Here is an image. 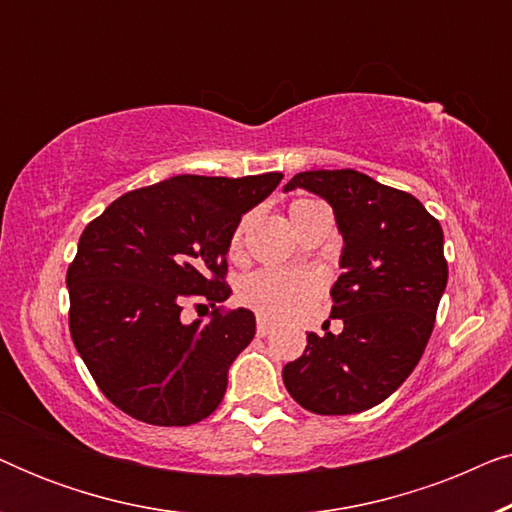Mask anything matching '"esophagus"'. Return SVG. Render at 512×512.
Listing matches in <instances>:
<instances>
[{
  "label": "esophagus",
  "mask_w": 512,
  "mask_h": 512,
  "mask_svg": "<svg viewBox=\"0 0 512 512\" xmlns=\"http://www.w3.org/2000/svg\"><path fill=\"white\" fill-rule=\"evenodd\" d=\"M256 333L261 335V338H265V335L272 333V324H270V321L258 317V321H256Z\"/></svg>",
  "instance_id": "1"
}]
</instances>
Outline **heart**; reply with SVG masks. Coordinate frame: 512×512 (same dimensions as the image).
<instances>
[{
  "mask_svg": "<svg viewBox=\"0 0 512 512\" xmlns=\"http://www.w3.org/2000/svg\"><path fill=\"white\" fill-rule=\"evenodd\" d=\"M314 202L312 198H296L289 212L293 214L303 205ZM247 228V219L237 223L228 242V254L235 256L242 247V235ZM321 291V282L314 272L307 270H256L247 275L237 286V298L249 310H254L265 319H293L310 310Z\"/></svg>",
  "mask_w": 512,
  "mask_h": 512,
  "instance_id": "b5f03b06",
  "label": "heart"
}]
</instances>
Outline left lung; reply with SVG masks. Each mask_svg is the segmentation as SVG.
Instances as JSON below:
<instances>
[{
    "instance_id": "left-lung-1",
    "label": "left lung",
    "mask_w": 512,
    "mask_h": 512,
    "mask_svg": "<svg viewBox=\"0 0 512 512\" xmlns=\"http://www.w3.org/2000/svg\"><path fill=\"white\" fill-rule=\"evenodd\" d=\"M331 202L345 240L331 296L340 335H307L284 366V387L314 415H354L382 403L422 359L447 284L443 228L415 195L356 170L298 172L284 191Z\"/></svg>"
}]
</instances>
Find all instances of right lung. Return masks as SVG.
Masks as SVG:
<instances>
[{
    "instance_id": "add662e5",
    "label": "right lung",
    "mask_w": 512,
    "mask_h": 512,
    "mask_svg": "<svg viewBox=\"0 0 512 512\" xmlns=\"http://www.w3.org/2000/svg\"><path fill=\"white\" fill-rule=\"evenodd\" d=\"M282 179L179 174L121 195L81 233L67 268L69 333L125 415L188 426L219 408L230 363L256 333L254 312L223 305L228 242ZM188 299L213 307L209 322L180 324Z\"/></svg>"
}]
</instances>
